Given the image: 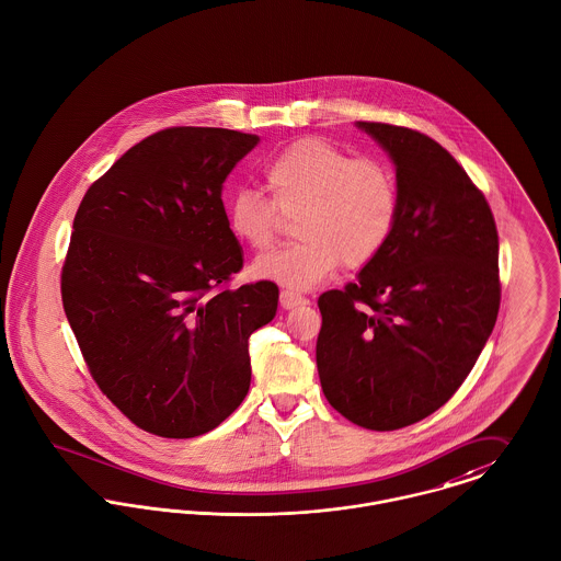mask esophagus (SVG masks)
Masks as SVG:
<instances>
[{"label": "esophagus", "mask_w": 561, "mask_h": 561, "mask_svg": "<svg viewBox=\"0 0 561 561\" xmlns=\"http://www.w3.org/2000/svg\"><path fill=\"white\" fill-rule=\"evenodd\" d=\"M279 304H282V308H284V310H293V308H297V306H306V304H308V299H306V297H301V295H297V293L282 290V295H279Z\"/></svg>", "instance_id": "obj_1"}]
</instances>
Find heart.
Segmentation results:
<instances>
[{"mask_svg": "<svg viewBox=\"0 0 561 561\" xmlns=\"http://www.w3.org/2000/svg\"><path fill=\"white\" fill-rule=\"evenodd\" d=\"M271 199L255 188L237 191L226 221L237 241L251 250L273 245L279 214L293 215L299 243L268 251L251 264V275L288 290H310L344 262L368 264L391 237L398 187L391 170L351 154L324 139H299L262 170Z\"/></svg>", "mask_w": 561, "mask_h": 561, "instance_id": "b5f03b06", "label": "heart"}]
</instances>
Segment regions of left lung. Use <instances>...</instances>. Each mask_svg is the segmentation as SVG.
Listing matches in <instances>:
<instances>
[{
  "label": "left lung",
  "instance_id": "8db88e82",
  "mask_svg": "<svg viewBox=\"0 0 561 561\" xmlns=\"http://www.w3.org/2000/svg\"><path fill=\"white\" fill-rule=\"evenodd\" d=\"M396 168L389 241L344 290L322 293L316 366L353 424L398 431L440 409L476 366L497 320L491 206L424 133L357 123Z\"/></svg>",
  "mask_w": 561,
  "mask_h": 561
}]
</instances>
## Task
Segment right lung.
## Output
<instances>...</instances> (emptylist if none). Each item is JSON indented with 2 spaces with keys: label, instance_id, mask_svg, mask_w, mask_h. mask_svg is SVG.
Wrapping results in <instances>:
<instances>
[{
  "label": "right lung",
  "instance_id": "obj_1",
  "mask_svg": "<svg viewBox=\"0 0 561 561\" xmlns=\"http://www.w3.org/2000/svg\"><path fill=\"white\" fill-rule=\"evenodd\" d=\"M260 137L159 130L83 195L62 304L101 391L152 435L217 428L248 396L251 333L275 318L273 282L224 288L243 266L221 199Z\"/></svg>",
  "mask_w": 561,
  "mask_h": 561
}]
</instances>
